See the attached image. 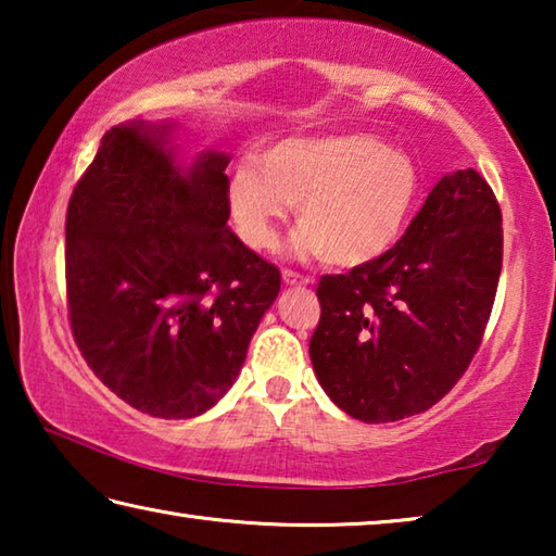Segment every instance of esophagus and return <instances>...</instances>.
Here are the masks:
<instances>
[{"mask_svg":"<svg viewBox=\"0 0 556 556\" xmlns=\"http://www.w3.org/2000/svg\"><path fill=\"white\" fill-rule=\"evenodd\" d=\"M281 279H285V285H289V287H306L308 281V277H304V275H299V271H294V269H281Z\"/></svg>","mask_w":556,"mask_h":556,"instance_id":"esophagus-1","label":"esophagus"}]
</instances>
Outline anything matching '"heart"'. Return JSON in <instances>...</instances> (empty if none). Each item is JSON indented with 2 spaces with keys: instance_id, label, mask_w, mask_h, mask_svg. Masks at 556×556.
Returning a JSON list of instances; mask_svg holds the SVG:
<instances>
[{
  "instance_id": "1",
  "label": "heart",
  "mask_w": 556,
  "mask_h": 556,
  "mask_svg": "<svg viewBox=\"0 0 556 556\" xmlns=\"http://www.w3.org/2000/svg\"><path fill=\"white\" fill-rule=\"evenodd\" d=\"M409 156L363 131L291 137L244 159L228 181V208L240 238L271 250L296 205L301 252L326 265H370L400 242L419 201Z\"/></svg>"
}]
</instances>
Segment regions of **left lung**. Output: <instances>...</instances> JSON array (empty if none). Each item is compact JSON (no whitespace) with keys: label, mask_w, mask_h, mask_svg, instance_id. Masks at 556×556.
I'll list each match as a JSON object with an SVG mask.
<instances>
[{"label":"left lung","mask_w":556,"mask_h":556,"mask_svg":"<svg viewBox=\"0 0 556 556\" xmlns=\"http://www.w3.org/2000/svg\"><path fill=\"white\" fill-rule=\"evenodd\" d=\"M503 215L485 178H441L400 242L370 265L318 281L308 343L338 407L380 425L427 412L481 345L503 267Z\"/></svg>","instance_id":"obj_1"}]
</instances>
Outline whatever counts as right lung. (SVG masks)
<instances>
[{
    "label": "right lung",
    "instance_id": "right-lung-1",
    "mask_svg": "<svg viewBox=\"0 0 556 556\" xmlns=\"http://www.w3.org/2000/svg\"><path fill=\"white\" fill-rule=\"evenodd\" d=\"M174 125L112 127L65 215L68 318L90 370L162 419L211 409L238 380L279 269L228 228V154L176 162Z\"/></svg>",
    "mask_w": 556,
    "mask_h": 556
}]
</instances>
